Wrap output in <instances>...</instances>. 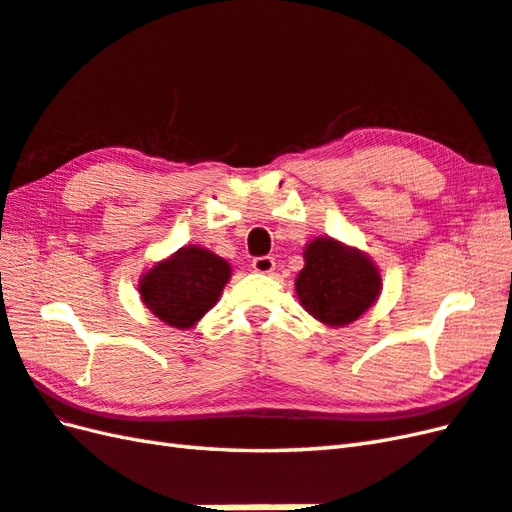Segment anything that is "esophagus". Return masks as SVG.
I'll use <instances>...</instances> for the list:
<instances>
[{
    "mask_svg": "<svg viewBox=\"0 0 512 512\" xmlns=\"http://www.w3.org/2000/svg\"><path fill=\"white\" fill-rule=\"evenodd\" d=\"M252 269L258 271V274H271L276 269V260L271 256H256L252 260Z\"/></svg>",
    "mask_w": 512,
    "mask_h": 512,
    "instance_id": "1",
    "label": "esophagus"
}]
</instances>
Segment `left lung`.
Returning a JSON list of instances; mask_svg holds the SVG:
<instances>
[{
    "mask_svg": "<svg viewBox=\"0 0 512 512\" xmlns=\"http://www.w3.org/2000/svg\"><path fill=\"white\" fill-rule=\"evenodd\" d=\"M295 293L315 320L346 326L377 302L381 274L359 249L320 236L304 249V269L295 278Z\"/></svg>",
    "mask_w": 512,
    "mask_h": 512,
    "instance_id": "left-lung-1",
    "label": "left lung"
}]
</instances>
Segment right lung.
<instances>
[{
  "mask_svg": "<svg viewBox=\"0 0 512 512\" xmlns=\"http://www.w3.org/2000/svg\"><path fill=\"white\" fill-rule=\"evenodd\" d=\"M230 276L227 260L206 247L188 245L146 271L140 295L153 315L184 331L217 304Z\"/></svg>",
  "mask_w": 512,
  "mask_h": 512,
  "instance_id": "obj_1",
  "label": "right lung"
}]
</instances>
